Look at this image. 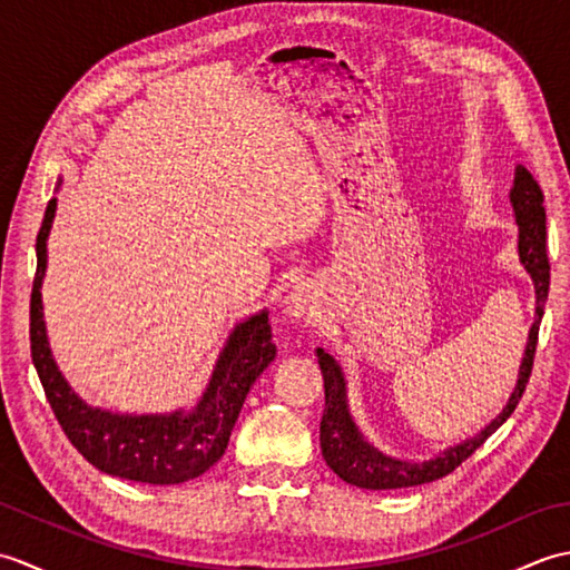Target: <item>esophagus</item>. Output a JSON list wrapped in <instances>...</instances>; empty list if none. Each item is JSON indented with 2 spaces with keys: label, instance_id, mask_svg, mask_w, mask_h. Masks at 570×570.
<instances>
[{
  "label": "esophagus",
  "instance_id": "esophagus-1",
  "mask_svg": "<svg viewBox=\"0 0 570 570\" xmlns=\"http://www.w3.org/2000/svg\"><path fill=\"white\" fill-rule=\"evenodd\" d=\"M313 304H316V298H313L311 288H306V286H296L294 292L286 296V311H288V316H294V318H301V316H306V313H311Z\"/></svg>",
  "mask_w": 570,
  "mask_h": 570
}]
</instances>
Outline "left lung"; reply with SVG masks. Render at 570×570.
Here are the masks:
<instances>
[{"label": "left lung", "mask_w": 570, "mask_h": 570, "mask_svg": "<svg viewBox=\"0 0 570 570\" xmlns=\"http://www.w3.org/2000/svg\"><path fill=\"white\" fill-rule=\"evenodd\" d=\"M512 208L519 225V257L527 266V272L537 288V321L529 331L527 353L519 367V380L514 392L507 402L502 414L494 419L490 426L478 433L475 439L460 443L455 448H448L439 458L426 460V463H409V460L386 458L377 448H372L362 433L357 431L353 416L347 411L345 402V380L337 362L318 350V365L323 372V386H325V411L321 419V451L325 463L331 465L337 478L350 482L355 488L365 490H396V488H414L423 482H433L448 472H453L463 460H468L478 448L485 443L490 435L498 431L502 423L512 416L519 399H522L527 382L531 377V367H534L537 343H539V323L543 316V304L549 298V284H551V264L547 252V210H543V193L524 166H517L514 174V188L510 193Z\"/></svg>", "instance_id": "left-lung-1"}]
</instances>
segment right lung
I'll return each mask as SVG.
<instances>
[{
	"label": "right lung",
	"instance_id": "right-lung-1",
	"mask_svg": "<svg viewBox=\"0 0 570 570\" xmlns=\"http://www.w3.org/2000/svg\"><path fill=\"white\" fill-rule=\"evenodd\" d=\"M53 215L56 198L48 200L41 229L36 235L29 335L33 367L60 429L76 451L107 475L149 485H178L203 475L223 458L249 386L276 355L269 316L264 311L237 325L217 360L208 392L190 414L176 411L171 416H117L110 411L90 409L60 377L46 341L41 282L46 272V237Z\"/></svg>",
	"mask_w": 570,
	"mask_h": 570
}]
</instances>
